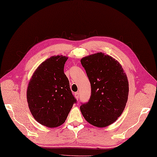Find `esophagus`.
I'll use <instances>...</instances> for the list:
<instances>
[{"mask_svg":"<svg viewBox=\"0 0 157 157\" xmlns=\"http://www.w3.org/2000/svg\"><path fill=\"white\" fill-rule=\"evenodd\" d=\"M75 97L77 98V99H78L79 98V93H76L75 94Z\"/></svg>","mask_w":157,"mask_h":157,"instance_id":"34e87169","label":"esophagus"}]
</instances>
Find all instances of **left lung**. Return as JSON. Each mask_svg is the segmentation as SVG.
<instances>
[{
	"instance_id": "1",
	"label": "left lung",
	"mask_w": 157,
	"mask_h": 157,
	"mask_svg": "<svg viewBox=\"0 0 157 157\" xmlns=\"http://www.w3.org/2000/svg\"><path fill=\"white\" fill-rule=\"evenodd\" d=\"M89 79L91 95L80 109L85 120L97 127H105L123 113L128 100V82L119 63L98 52L81 60Z\"/></svg>"
}]
</instances>
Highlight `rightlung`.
<instances>
[{
	"instance_id": "add662e5",
	"label": "right lung",
	"mask_w": 157,
	"mask_h": 157,
	"mask_svg": "<svg viewBox=\"0 0 157 157\" xmlns=\"http://www.w3.org/2000/svg\"><path fill=\"white\" fill-rule=\"evenodd\" d=\"M67 59L60 55L47 59L37 68L29 84V109L35 120L47 127L63 124L76 103L64 72Z\"/></svg>"
}]
</instances>
